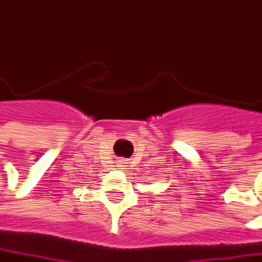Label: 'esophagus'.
I'll return each mask as SVG.
<instances>
[{
  "mask_svg": "<svg viewBox=\"0 0 262 262\" xmlns=\"http://www.w3.org/2000/svg\"><path fill=\"white\" fill-rule=\"evenodd\" d=\"M126 164H127L126 160H119V161H117V165H119V167H126Z\"/></svg>",
  "mask_w": 262,
  "mask_h": 262,
  "instance_id": "obj_1",
  "label": "esophagus"
}]
</instances>
